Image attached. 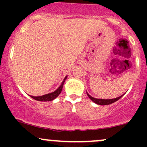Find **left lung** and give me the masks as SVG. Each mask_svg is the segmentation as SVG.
<instances>
[{"mask_svg":"<svg viewBox=\"0 0 147 147\" xmlns=\"http://www.w3.org/2000/svg\"><path fill=\"white\" fill-rule=\"evenodd\" d=\"M87 95L88 96V97L90 98L92 102H94L95 104H99V105H109V104H112V103L115 102L116 101L119 100L121 97H122L123 95L120 96V97H117V98H115V99H96L92 97V96H90V95H88L87 92Z\"/></svg>","mask_w":147,"mask_h":147,"instance_id":"1","label":"left lung"}]
</instances>
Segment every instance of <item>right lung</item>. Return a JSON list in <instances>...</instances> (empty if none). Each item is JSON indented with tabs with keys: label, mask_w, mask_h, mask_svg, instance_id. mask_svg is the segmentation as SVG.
I'll return each instance as SVG.
<instances>
[{
	"label": "right lung",
	"mask_w": 147,
	"mask_h": 147,
	"mask_svg": "<svg viewBox=\"0 0 147 147\" xmlns=\"http://www.w3.org/2000/svg\"><path fill=\"white\" fill-rule=\"evenodd\" d=\"M66 78H67V77H65V78H64L63 81L62 82V83H61V84L60 86L58 88H57V90L55 91V92H51V93L47 94V95L38 96V97H34V96H30H30L32 97V98L35 99V100L41 101V102H48V101L49 102V101L53 100V99L57 98V97L59 96V95L61 93V92L62 88H63V84H64V82H65Z\"/></svg>",
	"instance_id": "obj_1"
}]
</instances>
